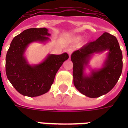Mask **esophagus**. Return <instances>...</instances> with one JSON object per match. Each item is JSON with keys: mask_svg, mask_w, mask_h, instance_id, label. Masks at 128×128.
Returning <instances> with one entry per match:
<instances>
[{"mask_svg": "<svg viewBox=\"0 0 128 128\" xmlns=\"http://www.w3.org/2000/svg\"><path fill=\"white\" fill-rule=\"evenodd\" d=\"M73 51H74V50H73V48H68V49H67V52H68V54H69V56L70 57V56H71V54H72V53L73 52Z\"/></svg>", "mask_w": 128, "mask_h": 128, "instance_id": "34e87169", "label": "esophagus"}]
</instances>
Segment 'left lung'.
<instances>
[{
	"label": "left lung",
	"instance_id": "left-lung-1",
	"mask_svg": "<svg viewBox=\"0 0 128 128\" xmlns=\"http://www.w3.org/2000/svg\"><path fill=\"white\" fill-rule=\"evenodd\" d=\"M109 50L102 68L85 76L83 70L94 53ZM73 62L74 84L78 90L90 98H98L109 92L119 80L122 72V52L117 38L104 32L96 40L89 42L71 55Z\"/></svg>",
	"mask_w": 128,
	"mask_h": 128
}]
</instances>
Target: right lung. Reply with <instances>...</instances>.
I'll return each instance as SVG.
<instances>
[{
    "label": "right lung",
    "mask_w": 128,
    "mask_h": 128,
    "mask_svg": "<svg viewBox=\"0 0 128 128\" xmlns=\"http://www.w3.org/2000/svg\"><path fill=\"white\" fill-rule=\"evenodd\" d=\"M45 28L26 29L13 38L6 56V74L15 89L23 96L35 97L50 90L56 72L69 56L50 54L44 62L32 66L27 63L23 54L32 42L48 40L50 36Z\"/></svg>",
    "instance_id": "obj_1"
}]
</instances>
